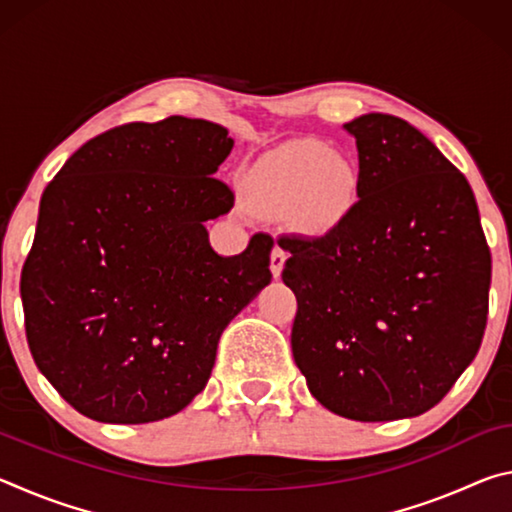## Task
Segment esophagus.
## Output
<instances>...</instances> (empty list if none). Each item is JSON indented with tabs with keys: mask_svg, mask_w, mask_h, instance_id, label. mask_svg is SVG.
<instances>
[{
	"mask_svg": "<svg viewBox=\"0 0 512 512\" xmlns=\"http://www.w3.org/2000/svg\"><path fill=\"white\" fill-rule=\"evenodd\" d=\"M284 262H287V253H284L280 246H275L271 250V273H273V277H280L282 275Z\"/></svg>",
	"mask_w": 512,
	"mask_h": 512,
	"instance_id": "esophagus-1",
	"label": "esophagus"
}]
</instances>
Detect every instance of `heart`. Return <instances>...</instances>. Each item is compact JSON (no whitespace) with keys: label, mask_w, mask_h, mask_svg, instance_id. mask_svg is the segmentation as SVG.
<instances>
[{"label":"heart","mask_w":512,"mask_h":512,"mask_svg":"<svg viewBox=\"0 0 512 512\" xmlns=\"http://www.w3.org/2000/svg\"><path fill=\"white\" fill-rule=\"evenodd\" d=\"M357 169L339 151L300 142L264 158L246 178L244 196L253 210L293 219L307 232L339 223L357 196Z\"/></svg>","instance_id":"b5f03b06"}]
</instances>
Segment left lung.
<instances>
[{
  "label": "left lung",
  "instance_id": "left-lung-1",
  "mask_svg": "<svg viewBox=\"0 0 512 512\" xmlns=\"http://www.w3.org/2000/svg\"><path fill=\"white\" fill-rule=\"evenodd\" d=\"M357 196L323 237L284 235L291 350L316 400L359 422L413 418L449 393L488 323L492 257L467 178L409 121L345 124Z\"/></svg>",
  "mask_w": 512,
  "mask_h": 512
}]
</instances>
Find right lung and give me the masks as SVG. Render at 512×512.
I'll use <instances>...</instances> for the list:
<instances>
[{"label": "right lung", "mask_w": 512, "mask_h": 512, "mask_svg": "<svg viewBox=\"0 0 512 512\" xmlns=\"http://www.w3.org/2000/svg\"><path fill=\"white\" fill-rule=\"evenodd\" d=\"M235 140L205 119L131 121L85 142L40 198L22 266L38 370L92 420L155 422L194 400L223 329L271 282L273 237L216 255L205 221L235 203L214 176Z\"/></svg>", "instance_id": "add662e5"}]
</instances>
